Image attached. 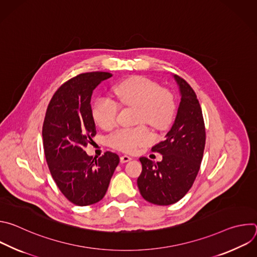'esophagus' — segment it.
Instances as JSON below:
<instances>
[{"label": "esophagus", "mask_w": 257, "mask_h": 257, "mask_svg": "<svg viewBox=\"0 0 257 257\" xmlns=\"http://www.w3.org/2000/svg\"><path fill=\"white\" fill-rule=\"evenodd\" d=\"M131 160H132V158H130V157H128V156H122V157L120 158V162H121L122 164L128 163V162H130Z\"/></svg>", "instance_id": "esophagus-1"}]
</instances>
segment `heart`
Instances as JSON below:
<instances>
[{
  "label": "heart",
  "mask_w": 257,
  "mask_h": 257,
  "mask_svg": "<svg viewBox=\"0 0 257 257\" xmlns=\"http://www.w3.org/2000/svg\"><path fill=\"white\" fill-rule=\"evenodd\" d=\"M119 103L138 109L137 123H146L158 130L169 126L173 119L175 102L172 93L143 76H131L114 87ZM119 104L107 97H98L92 104L94 122L102 129L109 130L117 124ZM154 141V134L144 124L132 128H121L108 137L113 149L123 153H134L139 146Z\"/></svg>",
  "instance_id": "obj_1"
}]
</instances>
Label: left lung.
Masks as SVG:
<instances>
[{
	"label": "left lung",
	"instance_id": "1",
	"mask_svg": "<svg viewBox=\"0 0 257 257\" xmlns=\"http://www.w3.org/2000/svg\"><path fill=\"white\" fill-rule=\"evenodd\" d=\"M174 77L181 92L177 116L166 139L152 149L163 155V161L139 159L140 194L157 205H170L185 196L198 174L205 146L204 120L196 93L182 77Z\"/></svg>",
	"mask_w": 257,
	"mask_h": 257
}]
</instances>
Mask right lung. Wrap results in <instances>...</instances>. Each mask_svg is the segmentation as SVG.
Instances as JSON below:
<instances>
[{"instance_id": "1", "label": "right lung", "mask_w": 257, "mask_h": 257, "mask_svg": "<svg viewBox=\"0 0 257 257\" xmlns=\"http://www.w3.org/2000/svg\"><path fill=\"white\" fill-rule=\"evenodd\" d=\"M112 76L108 72H87L63 83L51 98L43 125V142L51 175L72 203L86 206L101 200L120 163L118 155L100 158L84 149L96 134L91 114L94 88Z\"/></svg>"}]
</instances>
